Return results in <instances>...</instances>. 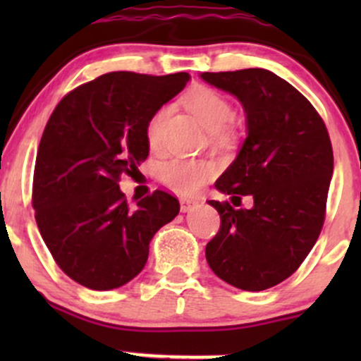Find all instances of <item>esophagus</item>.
<instances>
[{"label": "esophagus", "instance_id": "34e87169", "mask_svg": "<svg viewBox=\"0 0 361 361\" xmlns=\"http://www.w3.org/2000/svg\"><path fill=\"white\" fill-rule=\"evenodd\" d=\"M198 202L193 200V198H181L180 200V207H181V212H190L193 207H197Z\"/></svg>", "mask_w": 361, "mask_h": 361}]
</instances>
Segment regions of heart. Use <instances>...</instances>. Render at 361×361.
Segmentation results:
<instances>
[{
  "mask_svg": "<svg viewBox=\"0 0 361 361\" xmlns=\"http://www.w3.org/2000/svg\"><path fill=\"white\" fill-rule=\"evenodd\" d=\"M185 106L209 128L214 142L229 144L234 140V127L229 120L233 118V105L221 91L209 86H197L183 97ZM169 115L168 106L154 110L146 123V140L151 151L159 152L164 147V123ZM219 168L214 159L207 157H173L163 163L159 178L164 185L176 193L195 195L205 183L217 175Z\"/></svg>",
  "mask_w": 361,
  "mask_h": 361,
  "instance_id": "obj_1",
  "label": "heart"
}]
</instances>
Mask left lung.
Segmentation results:
<instances>
[{
	"label": "left lung",
	"instance_id": "left-lung-1",
	"mask_svg": "<svg viewBox=\"0 0 361 361\" xmlns=\"http://www.w3.org/2000/svg\"><path fill=\"white\" fill-rule=\"evenodd\" d=\"M215 88L235 94L247 117L241 152L215 188L251 209L209 200L221 227L207 244V263L235 288L259 292L297 271L326 219L333 146L324 120L290 82L267 69L204 73Z\"/></svg>",
	"mask_w": 361,
	"mask_h": 361
}]
</instances>
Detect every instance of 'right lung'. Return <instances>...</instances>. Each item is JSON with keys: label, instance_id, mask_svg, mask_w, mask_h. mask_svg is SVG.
Listing matches in <instances>:
<instances>
[{"label": "right lung", "instance_id": "1", "mask_svg": "<svg viewBox=\"0 0 361 361\" xmlns=\"http://www.w3.org/2000/svg\"><path fill=\"white\" fill-rule=\"evenodd\" d=\"M188 80L186 73H106L54 109L37 151L32 205L54 261L82 287L111 290L137 276L152 235L180 212L164 190L132 209L118 183L149 154V117Z\"/></svg>", "mask_w": 361, "mask_h": 361}]
</instances>
